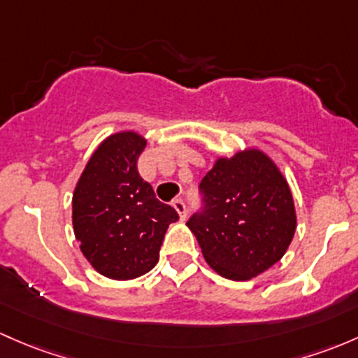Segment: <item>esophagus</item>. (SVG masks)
I'll list each match as a JSON object with an SVG mask.
<instances>
[{"mask_svg": "<svg viewBox=\"0 0 358 358\" xmlns=\"http://www.w3.org/2000/svg\"><path fill=\"white\" fill-rule=\"evenodd\" d=\"M171 206H173V208H175L176 213H178L180 220H185V217H187V206H185V202L180 201V199H175V201L171 202Z\"/></svg>", "mask_w": 358, "mask_h": 358, "instance_id": "obj_1", "label": "esophagus"}]
</instances>
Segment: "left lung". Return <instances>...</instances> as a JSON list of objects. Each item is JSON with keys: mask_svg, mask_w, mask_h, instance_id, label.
Segmentation results:
<instances>
[{"mask_svg": "<svg viewBox=\"0 0 358 358\" xmlns=\"http://www.w3.org/2000/svg\"><path fill=\"white\" fill-rule=\"evenodd\" d=\"M206 209L187 221L220 276L247 281L276 264L292 243L296 210L287 178L257 148L220 156L201 182Z\"/></svg>", "mask_w": 358, "mask_h": 358, "instance_id": "left-lung-1", "label": "left lung"}]
</instances>
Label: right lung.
I'll list each match as a JSON object with an SVG mask.
<instances>
[{"label": "right lung", "mask_w": 358, "mask_h": 358, "mask_svg": "<svg viewBox=\"0 0 358 358\" xmlns=\"http://www.w3.org/2000/svg\"><path fill=\"white\" fill-rule=\"evenodd\" d=\"M148 138L135 130L108 135L89 157L71 197L75 238L87 262L103 276L129 281L159 261L171 206L141 178L137 159Z\"/></svg>", "instance_id": "1"}]
</instances>
